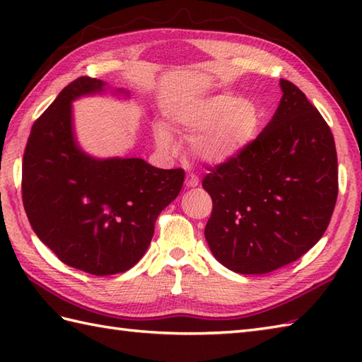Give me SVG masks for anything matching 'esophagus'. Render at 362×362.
I'll return each mask as SVG.
<instances>
[{"label": "esophagus", "instance_id": "obj_1", "mask_svg": "<svg viewBox=\"0 0 362 362\" xmlns=\"http://www.w3.org/2000/svg\"><path fill=\"white\" fill-rule=\"evenodd\" d=\"M187 188H196L199 185V179L194 174H189L187 175Z\"/></svg>", "mask_w": 362, "mask_h": 362}]
</instances>
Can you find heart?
Returning <instances> with one entry per match:
<instances>
[{
  "instance_id": "b5f03b06",
  "label": "heart",
  "mask_w": 362,
  "mask_h": 362,
  "mask_svg": "<svg viewBox=\"0 0 362 362\" xmlns=\"http://www.w3.org/2000/svg\"><path fill=\"white\" fill-rule=\"evenodd\" d=\"M171 122L189 136L188 149L205 165L235 160L255 140L263 110L252 99L236 95H209L187 99L171 112ZM156 143L161 151H174V138L163 124L156 126Z\"/></svg>"
}]
</instances>
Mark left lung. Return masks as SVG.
Returning <instances> with one entry per match:
<instances>
[{
  "instance_id": "obj_1",
  "label": "left lung",
  "mask_w": 362,
  "mask_h": 362,
  "mask_svg": "<svg viewBox=\"0 0 362 362\" xmlns=\"http://www.w3.org/2000/svg\"><path fill=\"white\" fill-rule=\"evenodd\" d=\"M272 119L240 157L210 169L202 187L213 199L205 240L222 266L267 274L316 244L337 199L332 130L302 90L280 81Z\"/></svg>"
}]
</instances>
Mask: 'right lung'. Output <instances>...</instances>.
Listing matches in <instances>:
<instances>
[{
  "mask_svg": "<svg viewBox=\"0 0 362 362\" xmlns=\"http://www.w3.org/2000/svg\"><path fill=\"white\" fill-rule=\"evenodd\" d=\"M107 91L88 76L66 86L35 121L23 157V204L35 235L62 263L93 275L126 272L141 259L156 219L185 179L182 169L98 158L81 148L73 103ZM109 93L130 96L124 88Z\"/></svg>",
  "mask_w": 362,
  "mask_h": 362,
  "instance_id": "right-lung-1",
  "label": "right lung"
}]
</instances>
